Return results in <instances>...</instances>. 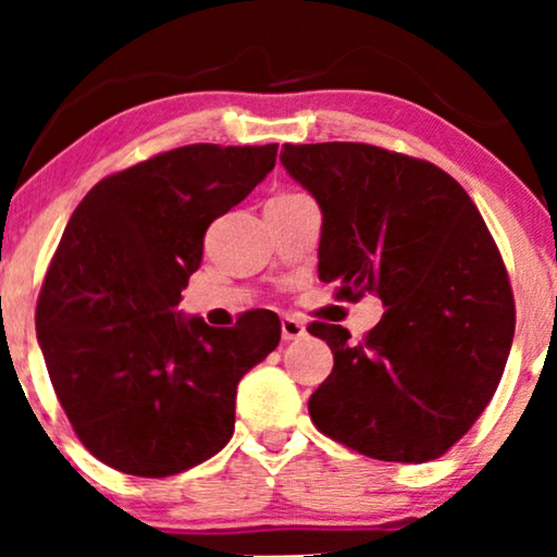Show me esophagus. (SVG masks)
<instances>
[{"label": "esophagus", "mask_w": 557, "mask_h": 557, "mask_svg": "<svg viewBox=\"0 0 557 557\" xmlns=\"http://www.w3.org/2000/svg\"><path fill=\"white\" fill-rule=\"evenodd\" d=\"M304 334H307V326H304L299 319H294V317H284L281 319V337H284L286 342H292V339H301Z\"/></svg>", "instance_id": "1"}]
</instances>
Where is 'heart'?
Wrapping results in <instances>:
<instances>
[{
    "label": "heart",
    "mask_w": 557,
    "mask_h": 557,
    "mask_svg": "<svg viewBox=\"0 0 557 557\" xmlns=\"http://www.w3.org/2000/svg\"><path fill=\"white\" fill-rule=\"evenodd\" d=\"M278 197H284V195H278Z\"/></svg>",
    "instance_id": "b5f03b06"
}]
</instances>
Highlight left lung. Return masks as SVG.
<instances>
[{"instance_id": "obj_1", "label": "left lung", "mask_w": 557, "mask_h": 557, "mask_svg": "<svg viewBox=\"0 0 557 557\" xmlns=\"http://www.w3.org/2000/svg\"><path fill=\"white\" fill-rule=\"evenodd\" d=\"M281 164L322 210L319 278L337 281L339 299L375 294L385 307L355 345L345 326L309 324L334 355L311 421L372 459H436L482 416L515 337L482 215L436 164L370 144H284Z\"/></svg>"}]
</instances>
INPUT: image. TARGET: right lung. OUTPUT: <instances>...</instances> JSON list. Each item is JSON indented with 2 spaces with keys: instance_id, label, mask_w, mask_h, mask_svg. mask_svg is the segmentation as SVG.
<instances>
[{
  "instance_id": "1",
  "label": "right lung",
  "mask_w": 557,
  "mask_h": 557,
  "mask_svg": "<svg viewBox=\"0 0 557 557\" xmlns=\"http://www.w3.org/2000/svg\"><path fill=\"white\" fill-rule=\"evenodd\" d=\"M278 144H189L98 182L67 220L37 299V342L96 459L170 476L233 436L240 377L281 339L273 311L231 330L177 311L210 223L246 200Z\"/></svg>"
}]
</instances>
